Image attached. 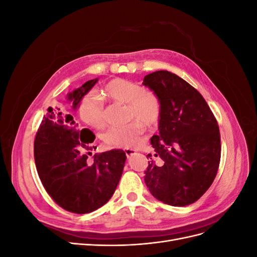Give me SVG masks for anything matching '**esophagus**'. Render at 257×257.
<instances>
[{
    "instance_id": "obj_1",
    "label": "esophagus",
    "mask_w": 257,
    "mask_h": 257,
    "mask_svg": "<svg viewBox=\"0 0 257 257\" xmlns=\"http://www.w3.org/2000/svg\"><path fill=\"white\" fill-rule=\"evenodd\" d=\"M124 152H125L126 157L128 158V157H131V155H133L136 151H135V150H133V149H125V150H124Z\"/></svg>"
}]
</instances>
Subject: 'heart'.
<instances>
[{
  "instance_id": "1",
  "label": "heart",
  "mask_w": 257,
  "mask_h": 257,
  "mask_svg": "<svg viewBox=\"0 0 257 257\" xmlns=\"http://www.w3.org/2000/svg\"><path fill=\"white\" fill-rule=\"evenodd\" d=\"M104 93L108 98L126 104L127 119L138 120L108 128L104 134V141L114 147H137L142 142L144 133V125L141 122L151 126L160 120L162 106L159 96L153 91L144 89L141 84L121 78L108 82L104 88ZM78 111L82 121L89 126L96 130L104 126V105L97 96L85 95L79 104Z\"/></svg>"
}]
</instances>
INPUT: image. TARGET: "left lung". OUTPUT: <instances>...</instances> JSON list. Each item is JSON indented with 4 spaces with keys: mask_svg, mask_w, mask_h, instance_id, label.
I'll return each mask as SVG.
<instances>
[{
    "mask_svg": "<svg viewBox=\"0 0 257 257\" xmlns=\"http://www.w3.org/2000/svg\"><path fill=\"white\" fill-rule=\"evenodd\" d=\"M143 84L159 96L162 106L160 132L151 138L154 154L147 155L146 185L164 204H193L216 176L219 125L200 93L176 74L154 72L145 76Z\"/></svg>",
    "mask_w": 257,
    "mask_h": 257,
    "instance_id": "obj_1",
    "label": "left lung"
}]
</instances>
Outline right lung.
<instances>
[{
  "label": "right lung",
  "mask_w": 257,
  "mask_h": 257,
  "mask_svg": "<svg viewBox=\"0 0 257 257\" xmlns=\"http://www.w3.org/2000/svg\"><path fill=\"white\" fill-rule=\"evenodd\" d=\"M97 81L89 80L68 93L66 99L73 110ZM94 139L90 130H78L73 115L58 107L48 108L37 131L34 159L38 176L52 199L67 211L83 214L102 207L113 195L122 176L125 152L106 151L90 161Z\"/></svg>",
  "instance_id": "right-lung-1"
}]
</instances>
